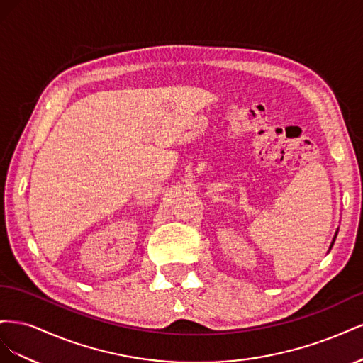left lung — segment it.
Listing matches in <instances>:
<instances>
[{"label": "left lung", "mask_w": 363, "mask_h": 363, "mask_svg": "<svg viewBox=\"0 0 363 363\" xmlns=\"http://www.w3.org/2000/svg\"><path fill=\"white\" fill-rule=\"evenodd\" d=\"M336 236H337V232L335 233V238H333V240H332V244H330V250H332V247H333V244H335V239H336Z\"/></svg>", "instance_id": "1"}]
</instances>
